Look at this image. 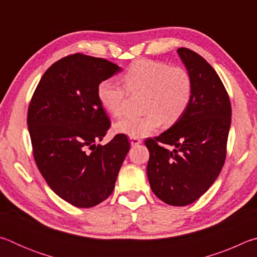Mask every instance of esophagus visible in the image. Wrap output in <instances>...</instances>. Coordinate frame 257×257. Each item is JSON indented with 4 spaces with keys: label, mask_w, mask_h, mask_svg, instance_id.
Segmentation results:
<instances>
[{
    "label": "esophagus",
    "mask_w": 257,
    "mask_h": 257,
    "mask_svg": "<svg viewBox=\"0 0 257 257\" xmlns=\"http://www.w3.org/2000/svg\"><path fill=\"white\" fill-rule=\"evenodd\" d=\"M142 141L137 137H130V144H132L133 146H136L138 144H141Z\"/></svg>",
    "instance_id": "1"
}]
</instances>
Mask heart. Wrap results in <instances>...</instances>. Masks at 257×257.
<instances>
[{
	"instance_id": "obj_1",
	"label": "heart",
	"mask_w": 257,
	"mask_h": 257,
	"mask_svg": "<svg viewBox=\"0 0 257 257\" xmlns=\"http://www.w3.org/2000/svg\"><path fill=\"white\" fill-rule=\"evenodd\" d=\"M124 86L103 80L97 87L99 103L113 116L123 115L130 94H145L142 116H127L116 122V133L129 137H145L161 125H171L185 114L193 98L194 84L189 71L180 66L141 59L124 71Z\"/></svg>"
}]
</instances>
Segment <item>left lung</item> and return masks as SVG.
I'll use <instances>...</instances> for the list:
<instances>
[{"label":"left lung","mask_w":257,"mask_h":257,"mask_svg":"<svg viewBox=\"0 0 257 257\" xmlns=\"http://www.w3.org/2000/svg\"><path fill=\"white\" fill-rule=\"evenodd\" d=\"M178 54L193 79V98L178 122L160 136L147 138L145 145L153 193L164 203L185 206L201 197L222 170L231 104L223 82L205 59L186 47L178 49Z\"/></svg>","instance_id":"1"}]
</instances>
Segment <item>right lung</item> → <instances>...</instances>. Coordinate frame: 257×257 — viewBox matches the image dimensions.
I'll use <instances>...</instances> for the list:
<instances>
[{
  "mask_svg": "<svg viewBox=\"0 0 257 257\" xmlns=\"http://www.w3.org/2000/svg\"><path fill=\"white\" fill-rule=\"evenodd\" d=\"M119 71L105 59L70 54L47 69L30 99L35 162L51 189L73 206L92 207L110 196L130 149L124 134L96 145L111 125L97 87Z\"/></svg>",
  "mask_w": 257,
  "mask_h": 257,
  "instance_id": "obj_1",
  "label": "right lung"
}]
</instances>
